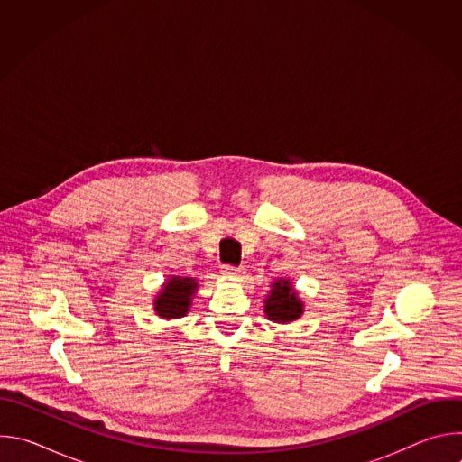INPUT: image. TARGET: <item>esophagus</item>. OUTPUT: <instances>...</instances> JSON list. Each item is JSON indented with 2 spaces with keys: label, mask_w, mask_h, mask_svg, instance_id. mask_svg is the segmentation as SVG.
Masks as SVG:
<instances>
[{
  "label": "esophagus",
  "mask_w": 462,
  "mask_h": 462,
  "mask_svg": "<svg viewBox=\"0 0 462 462\" xmlns=\"http://www.w3.org/2000/svg\"><path fill=\"white\" fill-rule=\"evenodd\" d=\"M243 269L241 267H232V265H225L223 267V274L228 278H241L243 276Z\"/></svg>",
  "instance_id": "1"
}]
</instances>
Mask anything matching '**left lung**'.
Wrapping results in <instances>:
<instances>
[{
    "label": "left lung",
    "instance_id": "1",
    "mask_svg": "<svg viewBox=\"0 0 462 462\" xmlns=\"http://www.w3.org/2000/svg\"><path fill=\"white\" fill-rule=\"evenodd\" d=\"M263 312L274 323H291L305 312V303L298 296L291 278H278L271 283V291L263 301Z\"/></svg>",
    "mask_w": 462,
    "mask_h": 462
}]
</instances>
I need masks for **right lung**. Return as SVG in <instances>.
Here are the masks:
<instances>
[{
  "label": "right lung",
  "instance_id": "right-lung-1",
  "mask_svg": "<svg viewBox=\"0 0 462 462\" xmlns=\"http://www.w3.org/2000/svg\"><path fill=\"white\" fill-rule=\"evenodd\" d=\"M199 291V280L170 276L153 300V310L162 319H179L186 316Z\"/></svg>",
  "mask_w": 462,
  "mask_h": 462
}]
</instances>
